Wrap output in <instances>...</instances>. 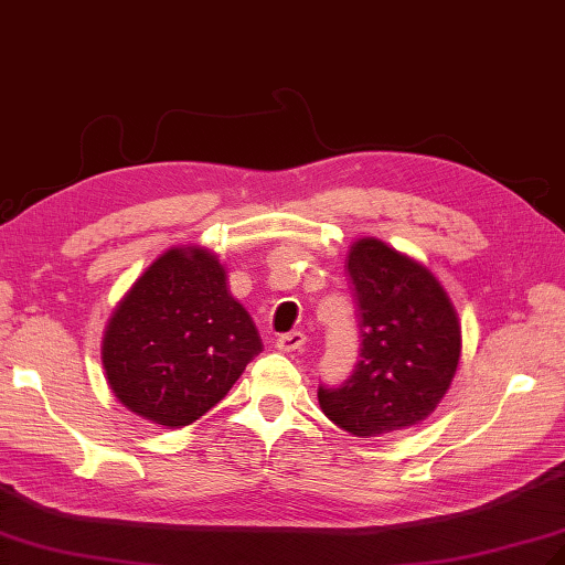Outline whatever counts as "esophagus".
Instances as JSON below:
<instances>
[{
    "label": "esophagus",
    "mask_w": 565,
    "mask_h": 565,
    "mask_svg": "<svg viewBox=\"0 0 565 565\" xmlns=\"http://www.w3.org/2000/svg\"><path fill=\"white\" fill-rule=\"evenodd\" d=\"M274 345H277V351L281 353L302 351L306 349V334H302V331H288V334H281Z\"/></svg>",
    "instance_id": "obj_1"
}]
</instances>
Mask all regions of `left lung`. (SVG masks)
I'll use <instances>...</instances> for the list:
<instances>
[{
    "instance_id": "1",
    "label": "left lung",
    "mask_w": 565,
    "mask_h": 565,
    "mask_svg": "<svg viewBox=\"0 0 565 565\" xmlns=\"http://www.w3.org/2000/svg\"><path fill=\"white\" fill-rule=\"evenodd\" d=\"M360 360L341 386L317 388L320 408L353 437H382L434 413L460 360V322L434 274L377 238L349 255Z\"/></svg>"
}]
</instances>
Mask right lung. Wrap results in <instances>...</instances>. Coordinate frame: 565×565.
<instances>
[{
	"mask_svg": "<svg viewBox=\"0 0 565 565\" xmlns=\"http://www.w3.org/2000/svg\"><path fill=\"white\" fill-rule=\"evenodd\" d=\"M263 351L253 317L228 294L214 253L159 255L111 312L103 367L119 403L162 427H185L220 403Z\"/></svg>",
	"mask_w": 565,
	"mask_h": 565,
	"instance_id": "right-lung-1",
	"label": "right lung"
}]
</instances>
